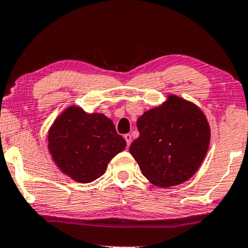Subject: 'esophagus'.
<instances>
[{
	"label": "esophagus",
	"mask_w": 248,
	"mask_h": 248,
	"mask_svg": "<svg viewBox=\"0 0 248 248\" xmlns=\"http://www.w3.org/2000/svg\"><path fill=\"white\" fill-rule=\"evenodd\" d=\"M124 139H125V141H126L127 147H129V146L131 145V141H132V137H131V134H129V133L124 134Z\"/></svg>",
	"instance_id": "34e87169"
}]
</instances>
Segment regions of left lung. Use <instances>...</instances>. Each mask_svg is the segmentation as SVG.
Instances as JSON below:
<instances>
[{"label":"left lung","instance_id":"1","mask_svg":"<svg viewBox=\"0 0 248 248\" xmlns=\"http://www.w3.org/2000/svg\"><path fill=\"white\" fill-rule=\"evenodd\" d=\"M139 137L130 146L142 175L160 187L184 183L197 172L210 141V129L200 108L176 95L143 112L137 121Z\"/></svg>","mask_w":248,"mask_h":248}]
</instances>
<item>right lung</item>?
<instances>
[{
	"label": "right lung",
	"instance_id": "obj_1",
	"mask_svg": "<svg viewBox=\"0 0 248 248\" xmlns=\"http://www.w3.org/2000/svg\"><path fill=\"white\" fill-rule=\"evenodd\" d=\"M126 147L111 119L86 114L76 106L64 110L48 132V148L62 172L78 183H91L105 173L115 155Z\"/></svg>",
	"mask_w": 248,
	"mask_h": 248
}]
</instances>
